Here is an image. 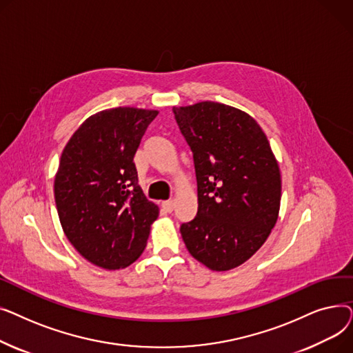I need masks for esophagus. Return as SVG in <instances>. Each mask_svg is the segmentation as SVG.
<instances>
[{"mask_svg":"<svg viewBox=\"0 0 353 353\" xmlns=\"http://www.w3.org/2000/svg\"><path fill=\"white\" fill-rule=\"evenodd\" d=\"M163 209L167 212V213H172L173 212V208H174V203H173V200H165V201H163Z\"/></svg>","mask_w":353,"mask_h":353,"instance_id":"1","label":"esophagus"}]
</instances>
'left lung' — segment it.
I'll list each match as a JSON object with an SVG mask.
<instances>
[{
  "mask_svg": "<svg viewBox=\"0 0 353 353\" xmlns=\"http://www.w3.org/2000/svg\"><path fill=\"white\" fill-rule=\"evenodd\" d=\"M193 152L197 216L180 226L190 254L212 270L234 269L266 242L281 209V170L263 130L214 101L173 107Z\"/></svg>",
  "mask_w": 353,
  "mask_h": 353,
  "instance_id": "1",
  "label": "left lung"
}]
</instances>
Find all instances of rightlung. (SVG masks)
I'll return each instance as SVG.
<instances>
[{
  "mask_svg": "<svg viewBox=\"0 0 353 353\" xmlns=\"http://www.w3.org/2000/svg\"><path fill=\"white\" fill-rule=\"evenodd\" d=\"M157 110L116 107L90 116L65 144L54 180L63 230L76 250L107 270L143 253L159 208L139 186L134 154Z\"/></svg>",
  "mask_w": 353,
  "mask_h": 353,
  "instance_id": "add662e5",
  "label": "right lung"
}]
</instances>
